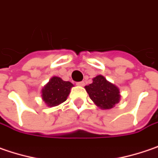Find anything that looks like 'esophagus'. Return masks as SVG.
I'll return each instance as SVG.
<instances>
[{"label": "esophagus", "instance_id": "esophagus-1", "mask_svg": "<svg viewBox=\"0 0 158 158\" xmlns=\"http://www.w3.org/2000/svg\"><path fill=\"white\" fill-rule=\"evenodd\" d=\"M76 85L79 86H83L85 85V83H84V81H80V82H77L76 83Z\"/></svg>", "mask_w": 158, "mask_h": 158}]
</instances>
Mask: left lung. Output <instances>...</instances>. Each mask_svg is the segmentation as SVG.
Here are the masks:
<instances>
[{
	"mask_svg": "<svg viewBox=\"0 0 158 158\" xmlns=\"http://www.w3.org/2000/svg\"><path fill=\"white\" fill-rule=\"evenodd\" d=\"M85 89L94 103L102 110H110L119 102V88L102 75L94 78L92 83L85 86Z\"/></svg>",
	"mask_w": 158,
	"mask_h": 158,
	"instance_id": "left-lung-1",
	"label": "left lung"
}]
</instances>
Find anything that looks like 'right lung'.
<instances>
[{
	"instance_id": "add662e5",
	"label": "right lung",
	"mask_w": 158,
	"mask_h": 158,
	"mask_svg": "<svg viewBox=\"0 0 158 158\" xmlns=\"http://www.w3.org/2000/svg\"><path fill=\"white\" fill-rule=\"evenodd\" d=\"M73 84L54 76L41 89V98L48 107L57 106L65 102Z\"/></svg>"
}]
</instances>
